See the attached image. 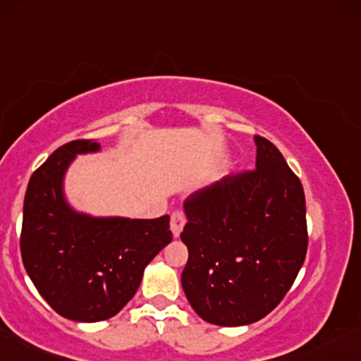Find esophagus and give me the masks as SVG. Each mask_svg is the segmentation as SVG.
I'll return each mask as SVG.
<instances>
[{
    "label": "esophagus",
    "instance_id": "obj_1",
    "mask_svg": "<svg viewBox=\"0 0 361 361\" xmlns=\"http://www.w3.org/2000/svg\"><path fill=\"white\" fill-rule=\"evenodd\" d=\"M185 224H186L185 212L178 208V210H175L171 214V232H173V235H175V237L180 235L181 230H183V227H185Z\"/></svg>",
    "mask_w": 361,
    "mask_h": 361
}]
</instances>
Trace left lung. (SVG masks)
Wrapping results in <instances>:
<instances>
[{"label": "left lung", "mask_w": 361, "mask_h": 361, "mask_svg": "<svg viewBox=\"0 0 361 361\" xmlns=\"http://www.w3.org/2000/svg\"><path fill=\"white\" fill-rule=\"evenodd\" d=\"M255 169L225 176L186 198L181 286L207 323L242 326L284 299L306 259V198L284 156L255 136Z\"/></svg>", "instance_id": "obj_1"}]
</instances>
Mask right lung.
I'll return each mask as SVG.
<instances>
[{"mask_svg": "<svg viewBox=\"0 0 361 361\" xmlns=\"http://www.w3.org/2000/svg\"><path fill=\"white\" fill-rule=\"evenodd\" d=\"M90 139L60 146L30 178L20 250L40 296L63 318L109 319L128 305L145 267L171 242L169 216L92 219L65 203L62 178L75 154L97 151Z\"/></svg>", "mask_w": 361, "mask_h": 361, "instance_id": "right-lung-1", "label": "right lung"}]
</instances>
